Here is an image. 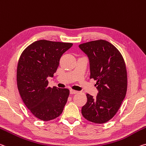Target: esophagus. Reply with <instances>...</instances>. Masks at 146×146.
<instances>
[{
  "instance_id": "obj_1",
  "label": "esophagus",
  "mask_w": 146,
  "mask_h": 146,
  "mask_svg": "<svg viewBox=\"0 0 146 146\" xmlns=\"http://www.w3.org/2000/svg\"><path fill=\"white\" fill-rule=\"evenodd\" d=\"M78 92L76 91V90H70V94H77Z\"/></svg>"
}]
</instances>
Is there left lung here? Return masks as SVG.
<instances>
[{
    "mask_svg": "<svg viewBox=\"0 0 146 146\" xmlns=\"http://www.w3.org/2000/svg\"><path fill=\"white\" fill-rule=\"evenodd\" d=\"M90 60V78L96 80V98L87 94L82 114L88 121L104 123L119 109L127 90L125 63L118 49L110 42L99 40L79 45Z\"/></svg>",
    "mask_w": 146,
    "mask_h": 146,
    "instance_id": "left-lung-1",
    "label": "left lung"
}]
</instances>
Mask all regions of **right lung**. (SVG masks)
Masks as SVG:
<instances>
[{
    "instance_id": "obj_1",
    "label": "right lung",
    "mask_w": 146,
    "mask_h": 146,
    "mask_svg": "<svg viewBox=\"0 0 146 146\" xmlns=\"http://www.w3.org/2000/svg\"><path fill=\"white\" fill-rule=\"evenodd\" d=\"M73 43L41 40L32 43L21 54L17 85L22 100L31 113L43 121L56 118L68 101L69 90L48 86L62 55Z\"/></svg>"
}]
</instances>
